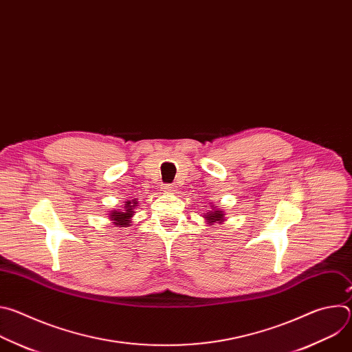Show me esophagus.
Returning <instances> with one entry per match:
<instances>
[{
  "instance_id": "34e87169",
  "label": "esophagus",
  "mask_w": 352,
  "mask_h": 352,
  "mask_svg": "<svg viewBox=\"0 0 352 352\" xmlns=\"http://www.w3.org/2000/svg\"><path fill=\"white\" fill-rule=\"evenodd\" d=\"M175 188H177V186H175L174 184H166V185L163 186V190H164V192H174Z\"/></svg>"
}]
</instances>
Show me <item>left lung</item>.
<instances>
[{
    "instance_id": "8db88e82",
    "label": "left lung",
    "mask_w": 352,
    "mask_h": 352,
    "mask_svg": "<svg viewBox=\"0 0 352 352\" xmlns=\"http://www.w3.org/2000/svg\"><path fill=\"white\" fill-rule=\"evenodd\" d=\"M213 209V206H212ZM208 224H213V223H223L224 221V212H221L220 209H213L209 210L206 214H204Z\"/></svg>"
}]
</instances>
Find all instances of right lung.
I'll return each mask as SVG.
<instances>
[{"instance_id":"add662e5","label":"right lung","mask_w":352,"mask_h":352,"mask_svg":"<svg viewBox=\"0 0 352 352\" xmlns=\"http://www.w3.org/2000/svg\"><path fill=\"white\" fill-rule=\"evenodd\" d=\"M138 208V200H126L125 202V206L122 210H114L110 213V219L111 221L117 226V227H128L131 226V220H132V216L136 213Z\"/></svg>"}]
</instances>
